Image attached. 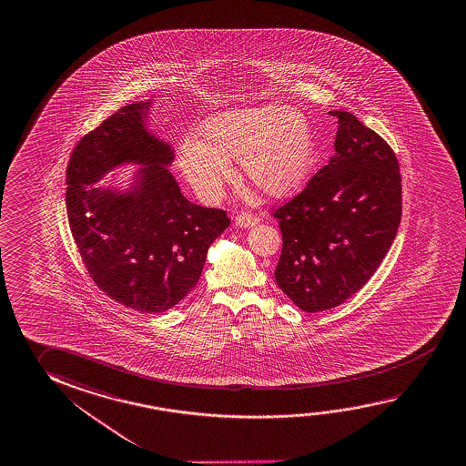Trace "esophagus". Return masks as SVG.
<instances>
[{
	"label": "esophagus",
	"instance_id": "34e87169",
	"mask_svg": "<svg viewBox=\"0 0 466 466\" xmlns=\"http://www.w3.org/2000/svg\"><path fill=\"white\" fill-rule=\"evenodd\" d=\"M234 222H236V226H238V228H253L258 222V218L255 214H237Z\"/></svg>",
	"mask_w": 466,
	"mask_h": 466
}]
</instances>
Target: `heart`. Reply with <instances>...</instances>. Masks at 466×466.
Returning a JSON list of instances; mask_svg holds the SVG:
<instances>
[{
	"mask_svg": "<svg viewBox=\"0 0 466 466\" xmlns=\"http://www.w3.org/2000/svg\"><path fill=\"white\" fill-rule=\"evenodd\" d=\"M240 160L245 178L268 197L302 190L313 166V137L304 115L278 106L234 108L199 125L197 141L180 147L178 167L203 199L219 197Z\"/></svg>",
	"mask_w": 466,
	"mask_h": 466,
	"instance_id": "1",
	"label": "heart"
}]
</instances>
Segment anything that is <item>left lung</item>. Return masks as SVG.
Here are the masks:
<instances>
[{
	"label": "left lung",
	"instance_id": "left-lung-1",
	"mask_svg": "<svg viewBox=\"0 0 466 466\" xmlns=\"http://www.w3.org/2000/svg\"><path fill=\"white\" fill-rule=\"evenodd\" d=\"M336 154L306 188L276 209L282 252L275 279L304 312L341 306L366 284L397 237L401 176L393 149L350 112Z\"/></svg>",
	"mask_w": 466,
	"mask_h": 466
}]
</instances>
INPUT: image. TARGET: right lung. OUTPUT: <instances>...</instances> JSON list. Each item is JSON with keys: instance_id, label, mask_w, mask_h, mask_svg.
Here are the masks:
<instances>
[{"instance_id": "1", "label": "right lung", "mask_w": 466, "mask_h": 466, "mask_svg": "<svg viewBox=\"0 0 466 466\" xmlns=\"http://www.w3.org/2000/svg\"><path fill=\"white\" fill-rule=\"evenodd\" d=\"M149 107V100L125 106L79 139L66 170V213L97 288L125 307L160 313L197 286L230 219L182 195L167 168L172 147L146 127ZM122 163L144 167L128 191L93 185Z\"/></svg>"}]
</instances>
